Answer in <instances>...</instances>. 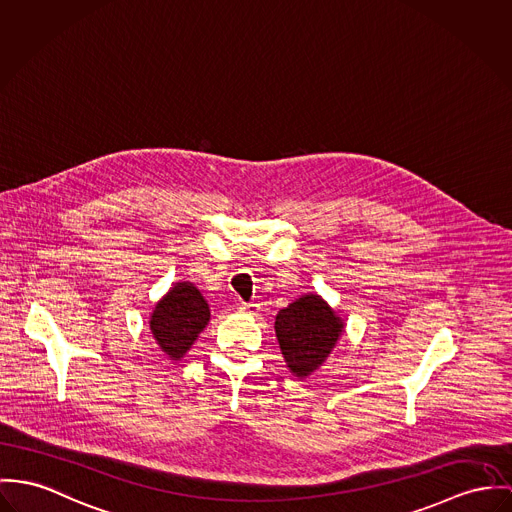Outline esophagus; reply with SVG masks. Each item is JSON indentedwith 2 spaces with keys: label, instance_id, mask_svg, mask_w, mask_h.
Wrapping results in <instances>:
<instances>
[{
  "label": "esophagus",
  "instance_id": "esophagus-1",
  "mask_svg": "<svg viewBox=\"0 0 512 512\" xmlns=\"http://www.w3.org/2000/svg\"><path fill=\"white\" fill-rule=\"evenodd\" d=\"M239 310H241V312H247V314H253V312L257 310V304H251V302H241Z\"/></svg>",
  "mask_w": 512,
  "mask_h": 512
}]
</instances>
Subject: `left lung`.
I'll return each mask as SVG.
<instances>
[{
  "mask_svg": "<svg viewBox=\"0 0 512 512\" xmlns=\"http://www.w3.org/2000/svg\"><path fill=\"white\" fill-rule=\"evenodd\" d=\"M343 329L341 319L315 294L302 296L276 315L275 331L288 368L304 378L327 358Z\"/></svg>",
  "mask_w": 512,
  "mask_h": 512,
  "instance_id": "obj_1",
  "label": "left lung"
}]
</instances>
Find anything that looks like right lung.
Here are the masks:
<instances>
[{"label":"right lung","instance_id":"obj_1","mask_svg":"<svg viewBox=\"0 0 512 512\" xmlns=\"http://www.w3.org/2000/svg\"><path fill=\"white\" fill-rule=\"evenodd\" d=\"M208 319L210 310L202 294L191 282H179L159 300L150 327L163 353L177 360L191 349Z\"/></svg>","mask_w":512,"mask_h":512}]
</instances>
